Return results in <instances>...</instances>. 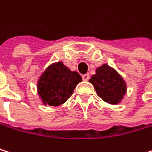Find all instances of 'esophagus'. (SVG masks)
Masks as SVG:
<instances>
[{
	"instance_id": "34e87169",
	"label": "esophagus",
	"mask_w": 152,
	"mask_h": 152,
	"mask_svg": "<svg viewBox=\"0 0 152 152\" xmlns=\"http://www.w3.org/2000/svg\"><path fill=\"white\" fill-rule=\"evenodd\" d=\"M82 78H83V80H85V81H88V80H89V78H90V75H89V74L83 75Z\"/></svg>"
}]
</instances>
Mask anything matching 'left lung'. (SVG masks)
<instances>
[{"label": "left lung", "instance_id": "obj_1", "mask_svg": "<svg viewBox=\"0 0 152 152\" xmlns=\"http://www.w3.org/2000/svg\"><path fill=\"white\" fill-rule=\"evenodd\" d=\"M89 82L93 84L99 97L111 104L120 103L126 93V84L113 68L106 64L99 66Z\"/></svg>", "mask_w": 152, "mask_h": 152}]
</instances>
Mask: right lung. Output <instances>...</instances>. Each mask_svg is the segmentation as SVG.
<instances>
[{"label": "right lung", "instance_id": "add662e5", "mask_svg": "<svg viewBox=\"0 0 152 152\" xmlns=\"http://www.w3.org/2000/svg\"><path fill=\"white\" fill-rule=\"evenodd\" d=\"M82 77L71 71L62 62L49 66L38 82V93L44 104L58 106L65 103L72 95Z\"/></svg>", "mask_w": 152, "mask_h": 152}]
</instances>
